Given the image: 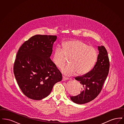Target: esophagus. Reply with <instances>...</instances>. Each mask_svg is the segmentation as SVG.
<instances>
[{
  "label": "esophagus",
  "mask_w": 124,
  "mask_h": 124,
  "mask_svg": "<svg viewBox=\"0 0 124 124\" xmlns=\"http://www.w3.org/2000/svg\"><path fill=\"white\" fill-rule=\"evenodd\" d=\"M69 78L67 77H65L64 76H63V79H62V81H65L66 80H68Z\"/></svg>",
  "instance_id": "34e87169"
}]
</instances>
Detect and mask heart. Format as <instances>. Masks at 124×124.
<instances>
[{"mask_svg": "<svg viewBox=\"0 0 124 124\" xmlns=\"http://www.w3.org/2000/svg\"><path fill=\"white\" fill-rule=\"evenodd\" d=\"M62 49L57 47L53 52V61L54 65L61 68L69 59L70 65L62 69V72L67 76L77 73L82 75L91 71L96 64L98 53L94 47L79 40L65 41L62 44Z\"/></svg>", "mask_w": 124, "mask_h": 124, "instance_id": "heart-1", "label": "heart"}]
</instances>
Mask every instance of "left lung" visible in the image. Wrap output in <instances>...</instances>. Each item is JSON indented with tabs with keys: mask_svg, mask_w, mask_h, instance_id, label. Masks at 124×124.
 <instances>
[{
	"mask_svg": "<svg viewBox=\"0 0 124 124\" xmlns=\"http://www.w3.org/2000/svg\"><path fill=\"white\" fill-rule=\"evenodd\" d=\"M98 49L97 61L93 69L82 76L75 78L82 86L79 94L70 96L71 100L76 104H85L95 99L101 91L108 74L110 62L107 52L104 46H99Z\"/></svg>",
	"mask_w": 124,
	"mask_h": 124,
	"instance_id": "8db88e82",
	"label": "left lung"
}]
</instances>
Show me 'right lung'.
<instances>
[{"instance_id": "obj_1", "label": "right lung", "mask_w": 124, "mask_h": 124, "mask_svg": "<svg viewBox=\"0 0 124 124\" xmlns=\"http://www.w3.org/2000/svg\"><path fill=\"white\" fill-rule=\"evenodd\" d=\"M55 35H36L18 50L13 72L19 88L26 97L41 100L51 93L53 85L62 80V74L50 58Z\"/></svg>"}]
</instances>
